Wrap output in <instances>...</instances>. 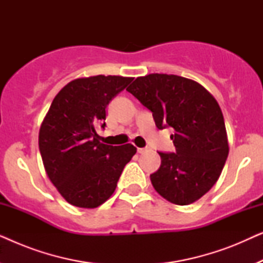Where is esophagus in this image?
Returning <instances> with one entry per match:
<instances>
[{
	"label": "esophagus",
	"instance_id": "34e87169",
	"mask_svg": "<svg viewBox=\"0 0 263 263\" xmlns=\"http://www.w3.org/2000/svg\"><path fill=\"white\" fill-rule=\"evenodd\" d=\"M148 151H149L148 147H143V148H138V152H139L140 154H143V153L148 152Z\"/></svg>",
	"mask_w": 263,
	"mask_h": 263
}]
</instances>
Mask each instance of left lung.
<instances>
[{"instance_id": "obj_1", "label": "left lung", "mask_w": 263, "mask_h": 263, "mask_svg": "<svg viewBox=\"0 0 263 263\" xmlns=\"http://www.w3.org/2000/svg\"><path fill=\"white\" fill-rule=\"evenodd\" d=\"M153 115L158 129L172 128L175 153L158 152L160 167L151 175L157 193L185 206L215 184L229 156L224 116L214 97L196 81L149 74L127 88Z\"/></svg>"}]
</instances>
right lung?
<instances>
[{
    "mask_svg": "<svg viewBox=\"0 0 263 263\" xmlns=\"http://www.w3.org/2000/svg\"><path fill=\"white\" fill-rule=\"evenodd\" d=\"M133 78L97 75L70 81L59 92L39 130L45 171L70 204L96 208L112 195L136 148L99 141L96 127L105 128L106 106Z\"/></svg>",
    "mask_w": 263,
    "mask_h": 263,
    "instance_id": "obj_1",
    "label": "right lung"
}]
</instances>
